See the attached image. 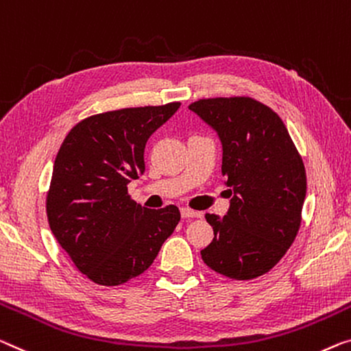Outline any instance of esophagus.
I'll use <instances>...</instances> for the list:
<instances>
[{"mask_svg":"<svg viewBox=\"0 0 351 351\" xmlns=\"http://www.w3.org/2000/svg\"><path fill=\"white\" fill-rule=\"evenodd\" d=\"M181 216L184 219H193V217H202V213L193 211L191 208H181Z\"/></svg>","mask_w":351,"mask_h":351,"instance_id":"obj_1","label":"esophagus"}]
</instances>
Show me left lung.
<instances>
[{
  "instance_id": "8db88e82",
  "label": "left lung",
  "mask_w": 351,
  "mask_h": 351,
  "mask_svg": "<svg viewBox=\"0 0 351 351\" xmlns=\"http://www.w3.org/2000/svg\"><path fill=\"white\" fill-rule=\"evenodd\" d=\"M222 145V175L232 198L202 258L216 273L249 280L273 269L296 238L306 170L279 114L250 97L200 99L189 106Z\"/></svg>"
}]
</instances>
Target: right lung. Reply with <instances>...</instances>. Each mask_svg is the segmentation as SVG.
I'll return each instance as SVG.
<instances>
[{"label": "right lung", "instance_id": "obj_1", "mask_svg": "<svg viewBox=\"0 0 351 351\" xmlns=\"http://www.w3.org/2000/svg\"><path fill=\"white\" fill-rule=\"evenodd\" d=\"M180 102L94 114L71 129L56 154L47 217L80 273L99 285H121L149 268L181 214L148 209L128 184L145 171V145Z\"/></svg>", "mask_w": 351, "mask_h": 351}]
</instances>
